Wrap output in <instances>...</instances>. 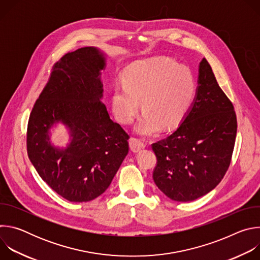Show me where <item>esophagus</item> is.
Listing matches in <instances>:
<instances>
[{
	"label": "esophagus",
	"instance_id": "obj_1",
	"mask_svg": "<svg viewBox=\"0 0 260 260\" xmlns=\"http://www.w3.org/2000/svg\"><path fill=\"white\" fill-rule=\"evenodd\" d=\"M129 146H131V149L134 152H139L140 150L144 149V148L146 147V144L142 140H140V139L132 138L129 140Z\"/></svg>",
	"mask_w": 260,
	"mask_h": 260
}]
</instances>
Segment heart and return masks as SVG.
<instances>
[{
  "label": "heart",
  "mask_w": 260,
  "mask_h": 260,
  "mask_svg": "<svg viewBox=\"0 0 260 260\" xmlns=\"http://www.w3.org/2000/svg\"><path fill=\"white\" fill-rule=\"evenodd\" d=\"M111 98L116 119L131 124L140 109L144 114L136 129L141 135L156 134L160 127L178 125L188 111L197 90L193 74L186 66L168 57L138 60L123 73Z\"/></svg>",
  "instance_id": "1"
}]
</instances>
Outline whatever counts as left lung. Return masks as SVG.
Instances as JSON below:
<instances>
[{"instance_id": "1", "label": "left lung", "mask_w": 260, "mask_h": 260, "mask_svg": "<svg viewBox=\"0 0 260 260\" xmlns=\"http://www.w3.org/2000/svg\"><path fill=\"white\" fill-rule=\"evenodd\" d=\"M178 128L152 144L156 186L171 200L191 202L213 190L224 177L237 136L234 106L211 66H199L196 98Z\"/></svg>"}]
</instances>
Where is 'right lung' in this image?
I'll return each mask as SVG.
<instances>
[{
    "label": "right lung",
    "instance_id": "obj_1",
    "mask_svg": "<svg viewBox=\"0 0 260 260\" xmlns=\"http://www.w3.org/2000/svg\"><path fill=\"white\" fill-rule=\"evenodd\" d=\"M105 54L84 47L62 56L30 112L27 155L40 177L63 199L94 200L106 191L128 153L129 136L110 118L103 99ZM69 129L64 148L50 142V129Z\"/></svg>",
    "mask_w": 260,
    "mask_h": 260
}]
</instances>
